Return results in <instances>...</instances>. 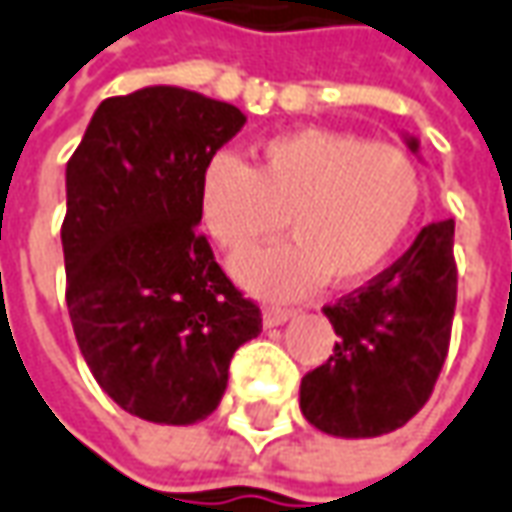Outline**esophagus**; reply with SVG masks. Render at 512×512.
I'll return each instance as SVG.
<instances>
[{"instance_id": "34e87169", "label": "esophagus", "mask_w": 512, "mask_h": 512, "mask_svg": "<svg viewBox=\"0 0 512 512\" xmlns=\"http://www.w3.org/2000/svg\"><path fill=\"white\" fill-rule=\"evenodd\" d=\"M289 317H294V309H283V306H266L263 309V326H283Z\"/></svg>"}]
</instances>
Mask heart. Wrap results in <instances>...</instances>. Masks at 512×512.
<instances>
[{"label": "heart", "mask_w": 512, "mask_h": 512, "mask_svg": "<svg viewBox=\"0 0 512 512\" xmlns=\"http://www.w3.org/2000/svg\"><path fill=\"white\" fill-rule=\"evenodd\" d=\"M422 203L414 158L394 144H368L337 130L303 127L274 135L249 167L218 152L201 175V215L232 255L277 238L291 243L246 257L238 277L269 297L303 294L328 277L351 286L397 252Z\"/></svg>", "instance_id": "b5f03b06"}]
</instances>
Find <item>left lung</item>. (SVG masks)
I'll use <instances>...</instances> for the list:
<instances>
[{
	"mask_svg": "<svg viewBox=\"0 0 512 512\" xmlns=\"http://www.w3.org/2000/svg\"><path fill=\"white\" fill-rule=\"evenodd\" d=\"M453 309L456 257L448 218L428 223L397 263L323 309L337 343L300 382L303 416L345 439L402 428L431 399L448 357Z\"/></svg>",
	"mask_w": 512,
	"mask_h": 512,
	"instance_id": "obj_1",
	"label": "left lung"
}]
</instances>
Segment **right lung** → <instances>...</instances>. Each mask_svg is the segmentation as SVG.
<instances>
[{
	"instance_id": "obj_1",
	"label": "right lung",
	"mask_w": 512,
	"mask_h": 512,
	"mask_svg": "<svg viewBox=\"0 0 512 512\" xmlns=\"http://www.w3.org/2000/svg\"><path fill=\"white\" fill-rule=\"evenodd\" d=\"M238 107L181 87L104 98L67 161V311L81 357L127 414L192 425L263 328L201 223V175L243 130Z\"/></svg>"
}]
</instances>
